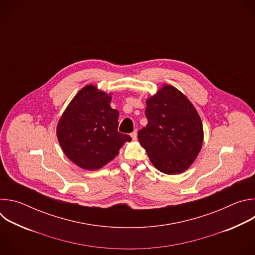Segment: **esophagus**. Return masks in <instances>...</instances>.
Wrapping results in <instances>:
<instances>
[{
    "label": "esophagus",
    "mask_w": 255,
    "mask_h": 255,
    "mask_svg": "<svg viewBox=\"0 0 255 255\" xmlns=\"http://www.w3.org/2000/svg\"><path fill=\"white\" fill-rule=\"evenodd\" d=\"M131 137H132L133 140H136V139H137V130H135V131H133V132L131 133Z\"/></svg>",
    "instance_id": "34e87169"
}]
</instances>
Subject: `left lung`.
Masks as SVG:
<instances>
[{"instance_id":"obj_1","label":"left lung","mask_w":255,"mask_h":255,"mask_svg":"<svg viewBox=\"0 0 255 255\" xmlns=\"http://www.w3.org/2000/svg\"><path fill=\"white\" fill-rule=\"evenodd\" d=\"M146 127L138 131L152 164L166 174L186 171L199 155L204 130L198 111L176 88L164 84L146 100Z\"/></svg>"}]
</instances>
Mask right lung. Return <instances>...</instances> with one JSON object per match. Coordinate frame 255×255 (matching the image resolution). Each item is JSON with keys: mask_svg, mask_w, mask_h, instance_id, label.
I'll use <instances>...</instances> for the list:
<instances>
[{"mask_svg": "<svg viewBox=\"0 0 255 255\" xmlns=\"http://www.w3.org/2000/svg\"><path fill=\"white\" fill-rule=\"evenodd\" d=\"M111 95L93 85L84 87L57 123L56 135L62 151L84 169L103 167L131 141L129 135L118 132L119 112L110 105Z\"/></svg>", "mask_w": 255, "mask_h": 255, "instance_id": "right-lung-1", "label": "right lung"}]
</instances>
